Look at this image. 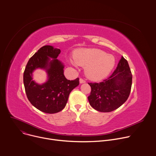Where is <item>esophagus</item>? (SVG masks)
Instances as JSON below:
<instances>
[{
    "label": "esophagus",
    "mask_w": 156,
    "mask_h": 156,
    "mask_svg": "<svg viewBox=\"0 0 156 156\" xmlns=\"http://www.w3.org/2000/svg\"><path fill=\"white\" fill-rule=\"evenodd\" d=\"M85 82H86L85 80H83V78H80V83H85Z\"/></svg>",
    "instance_id": "34e87169"
}]
</instances>
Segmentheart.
I'll list each match as a JSON object with an SVG mask.
<instances>
[{"mask_svg":"<svg viewBox=\"0 0 156 156\" xmlns=\"http://www.w3.org/2000/svg\"><path fill=\"white\" fill-rule=\"evenodd\" d=\"M74 60L77 65L86 67L87 76L93 81H99L106 77L116 63L112 55L106 54L104 51L96 48L77 50L74 55Z\"/></svg>","mask_w":156,"mask_h":156,"instance_id":"1","label":"heart"}]
</instances>
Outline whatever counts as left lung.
I'll return each mask as SVG.
<instances>
[{
	"label": "left lung",
	"instance_id": "8db88e82",
	"mask_svg": "<svg viewBox=\"0 0 156 156\" xmlns=\"http://www.w3.org/2000/svg\"><path fill=\"white\" fill-rule=\"evenodd\" d=\"M132 78L128 62L121 56L114 72L107 79L100 83H88L91 88L88 97L90 105L100 112L118 109L130 94Z\"/></svg>",
	"mask_w": 156,
	"mask_h": 156
}]
</instances>
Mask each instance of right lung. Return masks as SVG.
Listing matches in <instances>:
<instances>
[{
  "label": "right lung",
  "mask_w": 156,
  "mask_h": 156,
  "mask_svg": "<svg viewBox=\"0 0 156 156\" xmlns=\"http://www.w3.org/2000/svg\"><path fill=\"white\" fill-rule=\"evenodd\" d=\"M60 52L59 48L50 45L42 47L29 59L23 73L28 100L37 109L49 114L58 112L65 107L70 92L80 83L79 78L72 81L65 78L64 65L56 59ZM37 68L45 69L48 75V81L42 85L32 80V73Z\"/></svg>",
  "instance_id": "1"
}]
</instances>
